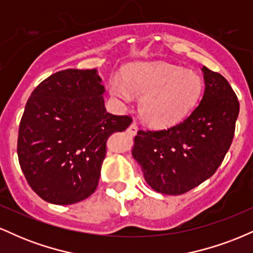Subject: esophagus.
Masks as SVG:
<instances>
[{"label":"esophagus","instance_id":"obj_1","mask_svg":"<svg viewBox=\"0 0 253 253\" xmlns=\"http://www.w3.org/2000/svg\"><path fill=\"white\" fill-rule=\"evenodd\" d=\"M127 132H128V134L130 135H134L136 132H138V126H136L135 123H132L129 125V127L127 128Z\"/></svg>","mask_w":253,"mask_h":253}]
</instances>
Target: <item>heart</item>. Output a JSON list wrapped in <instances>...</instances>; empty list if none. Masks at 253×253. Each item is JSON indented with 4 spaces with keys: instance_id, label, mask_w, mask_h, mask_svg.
Masks as SVG:
<instances>
[{
    "instance_id": "1",
    "label": "heart",
    "mask_w": 253,
    "mask_h": 253,
    "mask_svg": "<svg viewBox=\"0 0 253 253\" xmlns=\"http://www.w3.org/2000/svg\"><path fill=\"white\" fill-rule=\"evenodd\" d=\"M196 72L163 63H141L110 82V92L121 103L129 104L134 94L143 95L139 112L145 123L169 127L184 119L196 106L202 92Z\"/></svg>"
}]
</instances>
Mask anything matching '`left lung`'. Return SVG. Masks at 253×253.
Returning <instances> with one entry per match:
<instances>
[{"label":"left lung","mask_w":253,"mask_h":253,"mask_svg":"<svg viewBox=\"0 0 253 253\" xmlns=\"http://www.w3.org/2000/svg\"><path fill=\"white\" fill-rule=\"evenodd\" d=\"M201 102L182 123L139 130L132 149L147 184L157 193L181 195L213 176L229 150L239 101L225 77L203 66Z\"/></svg>","instance_id":"left-lung-1"}]
</instances>
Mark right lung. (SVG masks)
<instances>
[{
    "instance_id": "add662e5",
    "label": "right lung",
    "mask_w": 253,
    "mask_h": 253,
    "mask_svg": "<svg viewBox=\"0 0 253 253\" xmlns=\"http://www.w3.org/2000/svg\"><path fill=\"white\" fill-rule=\"evenodd\" d=\"M92 70L56 72L28 98L17 156L30 187L45 201L72 205L96 190L107 139L132 124L106 110L104 86Z\"/></svg>"
}]
</instances>
